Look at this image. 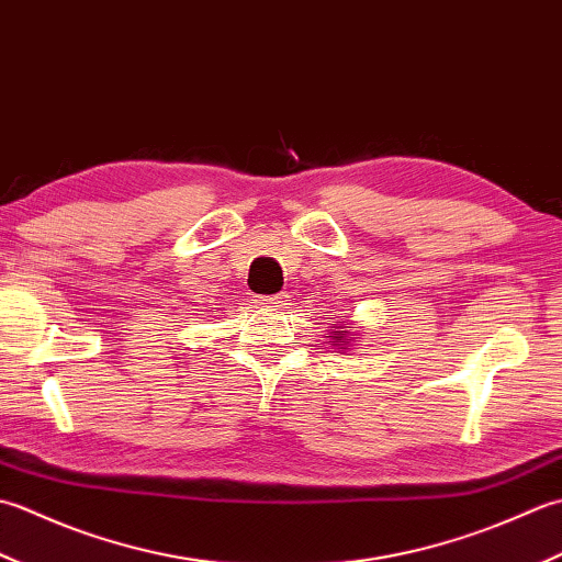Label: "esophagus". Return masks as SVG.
Listing matches in <instances>:
<instances>
[{"mask_svg": "<svg viewBox=\"0 0 562 562\" xmlns=\"http://www.w3.org/2000/svg\"><path fill=\"white\" fill-rule=\"evenodd\" d=\"M285 297H289L285 293H277V295H255V303L279 307V305H285Z\"/></svg>", "mask_w": 562, "mask_h": 562, "instance_id": "1", "label": "esophagus"}]
</instances>
